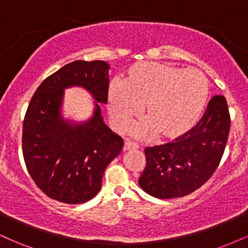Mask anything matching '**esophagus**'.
<instances>
[{"label": "esophagus", "instance_id": "34e87169", "mask_svg": "<svg viewBox=\"0 0 248 248\" xmlns=\"http://www.w3.org/2000/svg\"><path fill=\"white\" fill-rule=\"evenodd\" d=\"M139 148V144L135 143V142L132 141H126L124 142V152H128V150H135Z\"/></svg>", "mask_w": 248, "mask_h": 248}]
</instances>
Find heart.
Wrapping results in <instances>:
<instances>
[{
  "instance_id": "obj_1",
  "label": "heart",
  "mask_w": 248,
  "mask_h": 248,
  "mask_svg": "<svg viewBox=\"0 0 248 248\" xmlns=\"http://www.w3.org/2000/svg\"><path fill=\"white\" fill-rule=\"evenodd\" d=\"M209 84L196 69H178L162 62H142L128 69L121 85H112L107 102L113 124L130 127L140 113L147 122L142 135L173 140L197 124L205 107Z\"/></svg>"
}]
</instances>
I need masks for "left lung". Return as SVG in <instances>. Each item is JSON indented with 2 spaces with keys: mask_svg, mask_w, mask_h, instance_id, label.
Returning a JSON list of instances; mask_svg holds the SVG:
<instances>
[{
  "mask_svg": "<svg viewBox=\"0 0 248 248\" xmlns=\"http://www.w3.org/2000/svg\"><path fill=\"white\" fill-rule=\"evenodd\" d=\"M231 118L224 95L212 96L202 119L186 134L147 147L142 189L161 199L183 197L205 184L216 171L229 139Z\"/></svg>",
  "mask_w": 248,
  "mask_h": 248,
  "instance_id": "left-lung-1",
  "label": "left lung"
}]
</instances>
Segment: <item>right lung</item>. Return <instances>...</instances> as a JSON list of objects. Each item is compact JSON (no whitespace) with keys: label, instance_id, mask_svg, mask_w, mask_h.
I'll list each match as a JSON object with an SVG mask.
<instances>
[{"label":"right lung","instance_id":"1","mask_svg":"<svg viewBox=\"0 0 248 248\" xmlns=\"http://www.w3.org/2000/svg\"><path fill=\"white\" fill-rule=\"evenodd\" d=\"M108 69L104 61H75L44 79L31 98L23 121L22 150L30 177L47 197L66 204L92 199L101 187L105 169L124 141L102 121L95 106L92 119L69 124L61 118L62 91L81 86L106 104Z\"/></svg>","mask_w":248,"mask_h":248}]
</instances>
